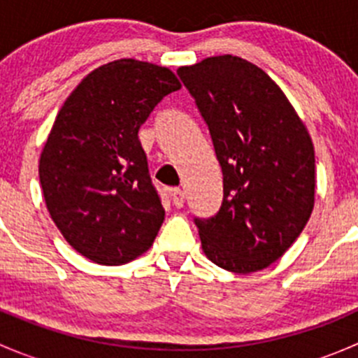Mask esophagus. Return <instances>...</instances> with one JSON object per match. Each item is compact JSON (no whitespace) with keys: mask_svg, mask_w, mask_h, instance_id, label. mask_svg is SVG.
<instances>
[{"mask_svg":"<svg viewBox=\"0 0 358 358\" xmlns=\"http://www.w3.org/2000/svg\"><path fill=\"white\" fill-rule=\"evenodd\" d=\"M171 201L176 208H182L183 202H185V194H183L182 189H171Z\"/></svg>","mask_w":358,"mask_h":358,"instance_id":"esophagus-1","label":"esophagus"}]
</instances>
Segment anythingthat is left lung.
<instances>
[{
    "mask_svg": "<svg viewBox=\"0 0 358 358\" xmlns=\"http://www.w3.org/2000/svg\"><path fill=\"white\" fill-rule=\"evenodd\" d=\"M222 166L223 201L194 218L202 249L236 273L263 270L305 229L315 196L308 131L282 90L255 64L232 55L180 67Z\"/></svg>",
    "mask_w": 358,
    "mask_h": 358,
    "instance_id": "8db88e82",
    "label": "left lung"
}]
</instances>
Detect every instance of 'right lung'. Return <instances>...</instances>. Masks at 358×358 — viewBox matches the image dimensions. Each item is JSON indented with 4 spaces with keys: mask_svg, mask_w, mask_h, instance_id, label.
<instances>
[{
    "mask_svg": "<svg viewBox=\"0 0 358 358\" xmlns=\"http://www.w3.org/2000/svg\"><path fill=\"white\" fill-rule=\"evenodd\" d=\"M176 90L169 69L115 60L86 76L57 115L39 182L50 216L85 258L122 265L152 246L164 209L138 129Z\"/></svg>",
    "mask_w": 358,
    "mask_h": 358,
    "instance_id": "add662e5",
    "label": "right lung"
}]
</instances>
